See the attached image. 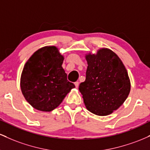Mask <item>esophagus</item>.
Wrapping results in <instances>:
<instances>
[{"instance_id": "34e87169", "label": "esophagus", "mask_w": 150, "mask_h": 150, "mask_svg": "<svg viewBox=\"0 0 150 150\" xmlns=\"http://www.w3.org/2000/svg\"><path fill=\"white\" fill-rule=\"evenodd\" d=\"M75 87L77 88V87H78V86H79V82H75Z\"/></svg>"}]
</instances>
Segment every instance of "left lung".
<instances>
[{
	"mask_svg": "<svg viewBox=\"0 0 150 150\" xmlns=\"http://www.w3.org/2000/svg\"><path fill=\"white\" fill-rule=\"evenodd\" d=\"M86 79L79 90L88 111L107 116L123 104L130 91L128 72L119 57L108 49L86 55Z\"/></svg>",
	"mask_w": 150,
	"mask_h": 150,
	"instance_id": "obj_1",
	"label": "left lung"
}]
</instances>
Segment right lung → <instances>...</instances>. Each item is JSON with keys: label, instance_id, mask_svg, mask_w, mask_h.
Here are the masks:
<instances>
[{"label": "right lung", "instance_id": "add662e5", "mask_svg": "<svg viewBox=\"0 0 150 150\" xmlns=\"http://www.w3.org/2000/svg\"><path fill=\"white\" fill-rule=\"evenodd\" d=\"M63 60L56 46H44L35 51L25 63L20 87L32 107L42 111H52L75 87L67 80L62 67Z\"/></svg>", "mask_w": 150, "mask_h": 150}]
</instances>
